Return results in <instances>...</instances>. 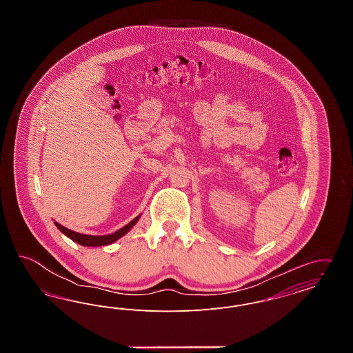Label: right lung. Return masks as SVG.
<instances>
[{
    "mask_svg": "<svg viewBox=\"0 0 353 353\" xmlns=\"http://www.w3.org/2000/svg\"><path fill=\"white\" fill-rule=\"evenodd\" d=\"M139 217H140V216H137L136 219H132L130 223H127L124 228H121L120 230L115 232L114 234L108 235L81 234V233L68 230L65 226L59 225L58 222H55V226H57L63 234L68 235L70 239H72L74 242H77V243H79V245H82V246H104V245H110V243L115 242L120 236H123L125 233H128V232L131 230V228L137 222Z\"/></svg>",
    "mask_w": 353,
    "mask_h": 353,
    "instance_id": "add662e5",
    "label": "right lung"
}]
</instances>
